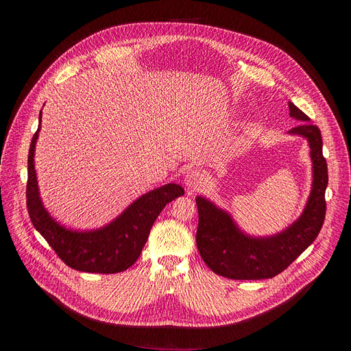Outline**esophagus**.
I'll use <instances>...</instances> for the list:
<instances>
[{
    "label": "esophagus",
    "mask_w": 351,
    "mask_h": 351,
    "mask_svg": "<svg viewBox=\"0 0 351 351\" xmlns=\"http://www.w3.org/2000/svg\"><path fill=\"white\" fill-rule=\"evenodd\" d=\"M185 185H186L188 189L196 191L197 188L205 185V175L202 173L200 171H196V169L188 172L186 176H185Z\"/></svg>",
    "instance_id": "1"
}]
</instances>
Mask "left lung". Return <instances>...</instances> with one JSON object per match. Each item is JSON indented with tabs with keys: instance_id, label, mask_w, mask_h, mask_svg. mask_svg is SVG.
I'll list each match as a JSON object with an SVG mask.
<instances>
[{
	"instance_id": "left-lung-1",
	"label": "left lung",
	"mask_w": 351,
	"mask_h": 351,
	"mask_svg": "<svg viewBox=\"0 0 351 351\" xmlns=\"http://www.w3.org/2000/svg\"><path fill=\"white\" fill-rule=\"evenodd\" d=\"M290 117L300 122L290 134L308 139L313 159V189L302 217L287 230L266 239H252L237 230L228 213L204 197H196L199 223L196 245L208 267L233 280L270 279L287 269L317 237L326 217L327 162L317 125L296 105L289 102Z\"/></svg>"
}]
</instances>
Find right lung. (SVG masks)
<instances>
[{
    "instance_id": "right-lung-1",
    "label": "right lung",
    "mask_w": 351,
    "mask_h": 351,
    "mask_svg": "<svg viewBox=\"0 0 351 351\" xmlns=\"http://www.w3.org/2000/svg\"><path fill=\"white\" fill-rule=\"evenodd\" d=\"M40 126L32 136L28 152L27 209L34 228L44 236L53 252L71 269L112 274L131 267L141 256L159 213L169 202L185 193V191L175 183H169L139 197L115 222L101 230H66L51 219L43 208L38 195L34 169V149Z\"/></svg>"
}]
</instances>
